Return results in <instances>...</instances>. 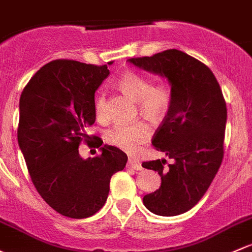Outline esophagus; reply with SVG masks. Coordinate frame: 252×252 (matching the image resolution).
<instances>
[{"instance_id": "esophagus-1", "label": "esophagus", "mask_w": 252, "mask_h": 252, "mask_svg": "<svg viewBox=\"0 0 252 252\" xmlns=\"http://www.w3.org/2000/svg\"><path fill=\"white\" fill-rule=\"evenodd\" d=\"M128 168L135 169V170H141L142 165H141V163H140V160L136 159V158H129Z\"/></svg>"}]
</instances>
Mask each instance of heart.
<instances>
[{
	"label": "heart",
	"instance_id": "heart-1",
	"mask_svg": "<svg viewBox=\"0 0 252 252\" xmlns=\"http://www.w3.org/2000/svg\"><path fill=\"white\" fill-rule=\"evenodd\" d=\"M117 87L124 95L136 102L139 112L150 121L160 122L170 110L173 92L166 82L151 83L147 76L126 71L118 78ZM95 115L100 121L107 117V101L104 92H100L95 99ZM151 134L150 124L140 121L131 124H116L106 131L105 139L112 146L134 153L148 141Z\"/></svg>",
	"mask_w": 252,
	"mask_h": 252
}]
</instances>
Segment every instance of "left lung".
<instances>
[{"label": "left lung", "instance_id": "1", "mask_svg": "<svg viewBox=\"0 0 252 252\" xmlns=\"http://www.w3.org/2000/svg\"><path fill=\"white\" fill-rule=\"evenodd\" d=\"M129 63L168 78L173 102L152 145L174 159L144 161L158 171L159 189L144 197V205L159 216H176L192 209L219 171L223 158L226 101L210 68L177 49L152 57L131 58Z\"/></svg>", "mask_w": 252, "mask_h": 252}]
</instances>
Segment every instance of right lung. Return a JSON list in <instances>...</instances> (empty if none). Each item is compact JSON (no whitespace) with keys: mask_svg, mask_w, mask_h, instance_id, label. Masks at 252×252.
<instances>
[{"mask_svg":"<svg viewBox=\"0 0 252 252\" xmlns=\"http://www.w3.org/2000/svg\"><path fill=\"white\" fill-rule=\"evenodd\" d=\"M108 75L107 65L53 60L21 93L18 142L31 180L50 208L71 219H86L104 206L111 176L128 160L108 145L88 159L78 152L82 141L92 140L86 128L95 122V92ZM91 144L100 147L102 140L96 136Z\"/></svg>","mask_w":252,"mask_h":252,"instance_id":"1","label":"right lung"}]
</instances>
